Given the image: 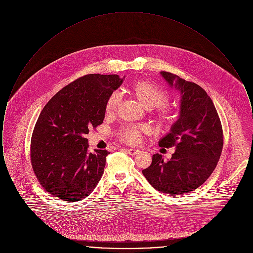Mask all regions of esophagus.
Returning <instances> with one entry per match:
<instances>
[{
  "label": "esophagus",
  "instance_id": "obj_1",
  "mask_svg": "<svg viewBox=\"0 0 253 253\" xmlns=\"http://www.w3.org/2000/svg\"><path fill=\"white\" fill-rule=\"evenodd\" d=\"M124 151H125L127 154L131 155V156H135V155L139 154V151H138V150H135V149H124Z\"/></svg>",
  "mask_w": 253,
  "mask_h": 253
}]
</instances>
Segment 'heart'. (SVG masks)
<instances>
[{
	"label": "heart",
	"instance_id": "b5f03b06",
	"mask_svg": "<svg viewBox=\"0 0 253 253\" xmlns=\"http://www.w3.org/2000/svg\"><path fill=\"white\" fill-rule=\"evenodd\" d=\"M129 93L135 97L145 108L157 109L156 115L159 124L164 128H170L176 119L174 110L168 105V92L149 80H137L130 85ZM120 96L112 93L105 102L106 115H113L119 106ZM147 131L146 126H125L119 132V137L125 143L137 144L141 133Z\"/></svg>",
	"mask_w": 253,
	"mask_h": 253
}]
</instances>
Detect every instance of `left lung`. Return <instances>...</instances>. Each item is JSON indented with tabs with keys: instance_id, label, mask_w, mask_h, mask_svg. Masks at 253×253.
I'll use <instances>...</instances> for the list:
<instances>
[{
	"instance_id": "obj_1",
	"label": "left lung",
	"mask_w": 253,
	"mask_h": 253,
	"mask_svg": "<svg viewBox=\"0 0 253 253\" xmlns=\"http://www.w3.org/2000/svg\"><path fill=\"white\" fill-rule=\"evenodd\" d=\"M162 77L181 93L179 119L159 146L175 148L168 161L155 154L142 170L146 179L161 193L185 194L199 188L214 169L223 149V129L215 106L199 85L162 71Z\"/></svg>"
}]
</instances>
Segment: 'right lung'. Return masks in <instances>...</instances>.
<instances>
[{"mask_svg":"<svg viewBox=\"0 0 253 253\" xmlns=\"http://www.w3.org/2000/svg\"><path fill=\"white\" fill-rule=\"evenodd\" d=\"M122 82L118 75H85L63 87L41 112L30 159L39 183L52 196L77 202L100 180L110 153H90L85 134L103 122L105 102Z\"/></svg>","mask_w":253,"mask_h":253,"instance_id":"right-lung-1","label":"right lung"}]
</instances>
